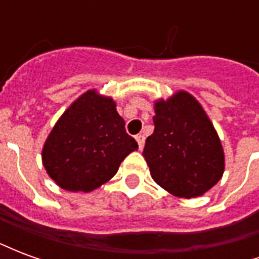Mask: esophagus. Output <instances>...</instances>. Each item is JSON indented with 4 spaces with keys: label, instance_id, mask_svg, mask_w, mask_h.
<instances>
[{
    "label": "esophagus",
    "instance_id": "esophagus-1",
    "mask_svg": "<svg viewBox=\"0 0 259 259\" xmlns=\"http://www.w3.org/2000/svg\"><path fill=\"white\" fill-rule=\"evenodd\" d=\"M144 140H146V137L143 135H137L136 136V141H137V144H139V148L143 150V147H144Z\"/></svg>",
    "mask_w": 259,
    "mask_h": 259
}]
</instances>
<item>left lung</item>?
<instances>
[{
	"mask_svg": "<svg viewBox=\"0 0 259 259\" xmlns=\"http://www.w3.org/2000/svg\"><path fill=\"white\" fill-rule=\"evenodd\" d=\"M154 133L143 155L152 179L174 195L204 194L222 178L225 158L211 120L185 91L155 104Z\"/></svg>",
	"mask_w": 259,
	"mask_h": 259,
	"instance_id": "obj_1",
	"label": "left lung"
}]
</instances>
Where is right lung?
Segmentation results:
<instances>
[{
  "label": "right lung",
  "instance_id": "add662e5",
  "mask_svg": "<svg viewBox=\"0 0 259 259\" xmlns=\"http://www.w3.org/2000/svg\"><path fill=\"white\" fill-rule=\"evenodd\" d=\"M137 148L112 98L90 90L54 126L42 148V163L62 189L87 193L111 179L120 162Z\"/></svg>",
  "mask_w": 259,
  "mask_h": 259
}]
</instances>
